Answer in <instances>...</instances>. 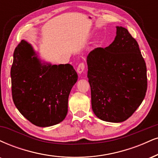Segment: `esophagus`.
Here are the masks:
<instances>
[{"instance_id": "34e87169", "label": "esophagus", "mask_w": 158, "mask_h": 158, "mask_svg": "<svg viewBox=\"0 0 158 158\" xmlns=\"http://www.w3.org/2000/svg\"><path fill=\"white\" fill-rule=\"evenodd\" d=\"M85 63L84 62H81V63H79V64L78 65V67H77V73L81 74V73H83V71H85Z\"/></svg>"}]
</instances>
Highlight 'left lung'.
<instances>
[{"label": "left lung", "instance_id": "obj_1", "mask_svg": "<svg viewBox=\"0 0 158 158\" xmlns=\"http://www.w3.org/2000/svg\"><path fill=\"white\" fill-rule=\"evenodd\" d=\"M109 46L96 48L87 57L91 104L101 120L126 121L143 102L147 90L146 65L138 43L127 28L116 26Z\"/></svg>", "mask_w": 158, "mask_h": 158}]
</instances>
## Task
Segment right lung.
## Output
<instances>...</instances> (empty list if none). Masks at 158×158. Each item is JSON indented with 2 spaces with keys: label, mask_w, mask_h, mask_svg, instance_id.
<instances>
[{
  "label": "right lung",
  "mask_w": 158,
  "mask_h": 158,
  "mask_svg": "<svg viewBox=\"0 0 158 158\" xmlns=\"http://www.w3.org/2000/svg\"><path fill=\"white\" fill-rule=\"evenodd\" d=\"M11 78L13 102L27 120L41 127L64 120L68 96L78 79L71 64L41 63L31 45L23 40L15 49Z\"/></svg>",
  "instance_id": "add662e5"
}]
</instances>
